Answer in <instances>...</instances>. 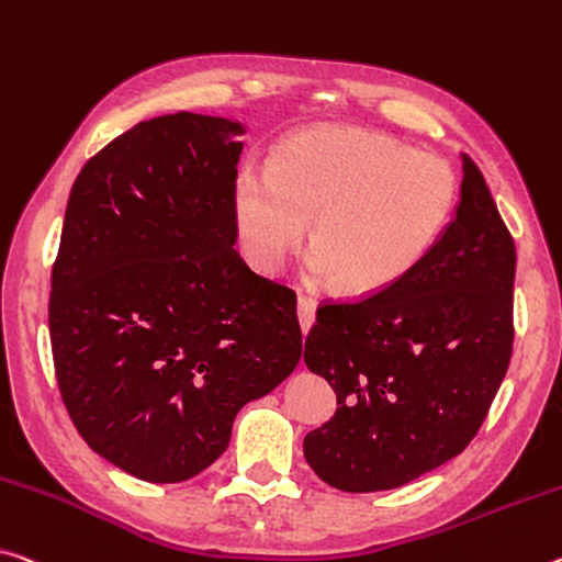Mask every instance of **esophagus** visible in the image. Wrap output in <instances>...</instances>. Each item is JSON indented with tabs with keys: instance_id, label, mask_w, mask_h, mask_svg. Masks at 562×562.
Instances as JSON below:
<instances>
[{
	"instance_id": "obj_1",
	"label": "esophagus",
	"mask_w": 562,
	"mask_h": 562,
	"mask_svg": "<svg viewBox=\"0 0 562 562\" xmlns=\"http://www.w3.org/2000/svg\"><path fill=\"white\" fill-rule=\"evenodd\" d=\"M315 313H317V302L307 295H300L297 297V319H300L302 333H307V329L313 327Z\"/></svg>"
}]
</instances>
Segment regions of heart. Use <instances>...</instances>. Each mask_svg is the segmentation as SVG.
Returning <instances> with one entry per match:
<instances>
[{
    "label": "heart",
    "instance_id": "heart-1",
    "mask_svg": "<svg viewBox=\"0 0 562 562\" xmlns=\"http://www.w3.org/2000/svg\"><path fill=\"white\" fill-rule=\"evenodd\" d=\"M456 194L448 159L380 132L323 127L284 142L267 169L245 167L233 217L257 270H280L310 222L313 270L345 295H380L430 255Z\"/></svg>",
    "mask_w": 562,
    "mask_h": 562
}]
</instances>
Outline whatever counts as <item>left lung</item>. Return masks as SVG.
<instances>
[{
	"instance_id": "left-lung-1",
	"label": "left lung",
	"mask_w": 562,
	"mask_h": 562,
	"mask_svg": "<svg viewBox=\"0 0 562 562\" xmlns=\"http://www.w3.org/2000/svg\"><path fill=\"white\" fill-rule=\"evenodd\" d=\"M515 243L485 177L462 155L456 217L395 288L323 302L305 364L337 409L302 450L345 493L393 490L468 448L513 355Z\"/></svg>"
}]
</instances>
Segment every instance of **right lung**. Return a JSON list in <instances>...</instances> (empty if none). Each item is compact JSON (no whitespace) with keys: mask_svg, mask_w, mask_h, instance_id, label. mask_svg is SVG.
Returning a JSON list of instances; mask_svg holds the SVG:
<instances>
[{"mask_svg":"<svg viewBox=\"0 0 562 562\" xmlns=\"http://www.w3.org/2000/svg\"><path fill=\"white\" fill-rule=\"evenodd\" d=\"M243 132L192 112L139 122L69 192L49 292L61 403L97 456L147 483L210 468L239 407L302 355L295 292L233 249Z\"/></svg>","mask_w":562,"mask_h":562,"instance_id":"1","label":"right lung"}]
</instances>
